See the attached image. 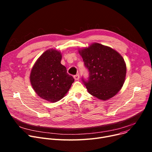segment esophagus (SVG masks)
<instances>
[{"instance_id":"34e87169","label":"esophagus","mask_w":152,"mask_h":152,"mask_svg":"<svg viewBox=\"0 0 152 152\" xmlns=\"http://www.w3.org/2000/svg\"><path fill=\"white\" fill-rule=\"evenodd\" d=\"M74 79H75V80H78V79H79V75H76L74 76Z\"/></svg>"}]
</instances>
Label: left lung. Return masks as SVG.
I'll list each match as a JSON object with an SVG mask.
<instances>
[{"mask_svg":"<svg viewBox=\"0 0 152 152\" xmlns=\"http://www.w3.org/2000/svg\"><path fill=\"white\" fill-rule=\"evenodd\" d=\"M79 53L89 72L87 80L82 78L88 92L102 100L115 96L121 89L126 77V65L122 56L99 43L79 50Z\"/></svg>","mask_w":152,"mask_h":152,"instance_id":"obj_1","label":"left lung"}]
</instances>
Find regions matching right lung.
Masks as SVG:
<instances>
[{
  "label": "right lung",
  "mask_w": 152,
  "mask_h": 152,
  "mask_svg": "<svg viewBox=\"0 0 152 152\" xmlns=\"http://www.w3.org/2000/svg\"><path fill=\"white\" fill-rule=\"evenodd\" d=\"M61 55L55 49L44 52L32 68L30 81L34 91L42 99L50 102L61 100L75 81L61 64Z\"/></svg>",
  "instance_id": "1"
}]
</instances>
